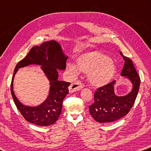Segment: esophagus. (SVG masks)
I'll list each match as a JSON object with an SVG mask.
<instances>
[{"mask_svg": "<svg viewBox=\"0 0 151 151\" xmlns=\"http://www.w3.org/2000/svg\"><path fill=\"white\" fill-rule=\"evenodd\" d=\"M84 87V85L80 82H75L73 84H71L69 86V92L70 93H73L74 92L78 91L81 90Z\"/></svg>", "mask_w": 151, "mask_h": 151, "instance_id": "obj_1", "label": "esophagus"}]
</instances>
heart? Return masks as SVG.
Masks as SVG:
<instances>
[{"instance_id": "heart-1", "label": "heart", "mask_w": 151, "mask_h": 151, "mask_svg": "<svg viewBox=\"0 0 151 151\" xmlns=\"http://www.w3.org/2000/svg\"><path fill=\"white\" fill-rule=\"evenodd\" d=\"M76 61V65L68 63L67 67L68 70L74 75H77L79 70L87 73L89 82L95 86H102L108 84L116 71L113 60L99 51L81 54L77 57Z\"/></svg>"}]
</instances>
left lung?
<instances>
[{
	"label": "left lung",
	"instance_id": "1",
	"mask_svg": "<svg viewBox=\"0 0 151 151\" xmlns=\"http://www.w3.org/2000/svg\"><path fill=\"white\" fill-rule=\"evenodd\" d=\"M120 53L125 61L121 76L131 82L132 88L129 93L122 96L115 93L116 81L98 88L94 93V102L89 106L90 114L97 122H113L126 116L132 108L137 96L140 78L132 61Z\"/></svg>",
	"mask_w": 151,
	"mask_h": 151
}]
</instances>
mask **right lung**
<instances>
[{"instance_id": "add662e5", "label": "right lung", "mask_w": 151, "mask_h": 151, "mask_svg": "<svg viewBox=\"0 0 151 151\" xmlns=\"http://www.w3.org/2000/svg\"><path fill=\"white\" fill-rule=\"evenodd\" d=\"M68 56L64 53L61 45L55 40L44 42L40 46H34L28 54L16 65L11 82V94L14 102L24 119L40 126H47L55 122L62 111V104L68 94L70 83L58 80V70L66 68ZM31 64L39 65L50 82L47 98L40 105H24L16 98L13 90V78L19 68Z\"/></svg>"}]
</instances>
